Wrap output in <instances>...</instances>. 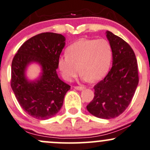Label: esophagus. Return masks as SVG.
<instances>
[{"instance_id":"1","label":"esophagus","mask_w":150,"mask_h":150,"mask_svg":"<svg viewBox=\"0 0 150 150\" xmlns=\"http://www.w3.org/2000/svg\"><path fill=\"white\" fill-rule=\"evenodd\" d=\"M75 88L76 89V90H83L84 88H85V87H83V86H75Z\"/></svg>"}]
</instances>
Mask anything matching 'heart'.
I'll list each match as a JSON object with an SVG mask.
<instances>
[{
	"mask_svg": "<svg viewBox=\"0 0 150 150\" xmlns=\"http://www.w3.org/2000/svg\"><path fill=\"white\" fill-rule=\"evenodd\" d=\"M65 53L66 56L59 59L58 66L68 82L77 76L79 70L84 80L98 81L107 75L112 60V47L105 39H80L69 46Z\"/></svg>",
	"mask_w": 150,
	"mask_h": 150,
	"instance_id": "b5f03b06",
	"label": "heart"
}]
</instances>
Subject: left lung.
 <instances>
[{"mask_svg": "<svg viewBox=\"0 0 150 150\" xmlns=\"http://www.w3.org/2000/svg\"><path fill=\"white\" fill-rule=\"evenodd\" d=\"M112 50V67L94 86L95 96L87 105L89 112L102 119L119 116L130 104L139 83L137 61L130 45L107 31Z\"/></svg>", "mask_w": 150, "mask_h": 150, "instance_id": "obj_1", "label": "left lung"}]
</instances>
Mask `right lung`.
Masks as SVG:
<instances>
[{
    "mask_svg": "<svg viewBox=\"0 0 150 150\" xmlns=\"http://www.w3.org/2000/svg\"><path fill=\"white\" fill-rule=\"evenodd\" d=\"M65 40L61 34H38L26 40L13 59L11 88L21 108L35 119L47 120L56 115L70 89L56 72ZM32 62H38L43 70L35 82L28 81L24 76L26 67Z\"/></svg>",
    "mask_w": 150,
    "mask_h": 150,
    "instance_id": "obj_1",
    "label": "right lung"
}]
</instances>
